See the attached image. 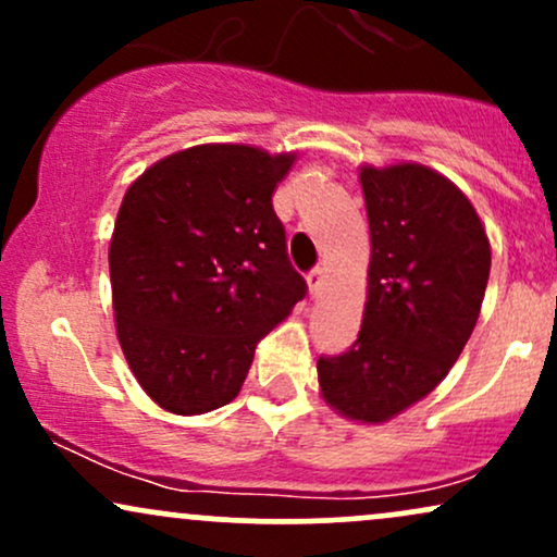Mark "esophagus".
I'll return each mask as SVG.
<instances>
[{"instance_id": "esophagus-1", "label": "esophagus", "mask_w": 557, "mask_h": 557, "mask_svg": "<svg viewBox=\"0 0 557 557\" xmlns=\"http://www.w3.org/2000/svg\"><path fill=\"white\" fill-rule=\"evenodd\" d=\"M322 280H324V270H322V267H317V270L309 272V277H306V283H309V293H311V296H317L319 287H322Z\"/></svg>"}]
</instances>
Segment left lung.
Masks as SVG:
<instances>
[{
  "mask_svg": "<svg viewBox=\"0 0 557 557\" xmlns=\"http://www.w3.org/2000/svg\"><path fill=\"white\" fill-rule=\"evenodd\" d=\"M372 261L359 337L319 356L324 400L356 421H387L430 395L474 332L490 240L471 201L421 164L361 170Z\"/></svg>",
  "mask_w": 557,
  "mask_h": 557,
  "instance_id": "1",
  "label": "left lung"
}]
</instances>
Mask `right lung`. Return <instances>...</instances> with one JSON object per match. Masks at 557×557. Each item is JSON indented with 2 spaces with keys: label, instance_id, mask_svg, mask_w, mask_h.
<instances>
[{
  "label": "right lung",
  "instance_id": "right-lung-1",
  "mask_svg": "<svg viewBox=\"0 0 557 557\" xmlns=\"http://www.w3.org/2000/svg\"><path fill=\"white\" fill-rule=\"evenodd\" d=\"M290 164L207 144L127 188L110 246L117 337L140 387L172 413L233 400L261 337L309 293L272 209Z\"/></svg>",
  "mask_w": 557,
  "mask_h": 557
}]
</instances>
